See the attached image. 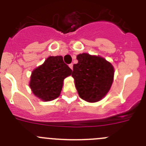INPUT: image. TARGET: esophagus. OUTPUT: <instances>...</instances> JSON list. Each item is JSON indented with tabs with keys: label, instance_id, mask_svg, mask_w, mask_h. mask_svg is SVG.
<instances>
[{
	"label": "esophagus",
	"instance_id": "obj_1",
	"mask_svg": "<svg viewBox=\"0 0 146 146\" xmlns=\"http://www.w3.org/2000/svg\"><path fill=\"white\" fill-rule=\"evenodd\" d=\"M69 67H70L71 70H73V64H70V65H69Z\"/></svg>",
	"mask_w": 146,
	"mask_h": 146
}]
</instances>
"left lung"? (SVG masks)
<instances>
[{"instance_id": "obj_1", "label": "left lung", "mask_w": 146, "mask_h": 146, "mask_svg": "<svg viewBox=\"0 0 146 146\" xmlns=\"http://www.w3.org/2000/svg\"><path fill=\"white\" fill-rule=\"evenodd\" d=\"M72 76L80 97L88 102H96L107 95L114 78V68L100 56L82 53L77 55Z\"/></svg>"}]
</instances>
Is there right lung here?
I'll return each instance as SVG.
<instances>
[{
    "instance_id": "1",
    "label": "right lung",
    "mask_w": 146,
    "mask_h": 146,
    "mask_svg": "<svg viewBox=\"0 0 146 146\" xmlns=\"http://www.w3.org/2000/svg\"><path fill=\"white\" fill-rule=\"evenodd\" d=\"M71 73L62 56H50L32 71L29 86L34 94L42 101L54 100L60 94L64 79Z\"/></svg>"
}]
</instances>
